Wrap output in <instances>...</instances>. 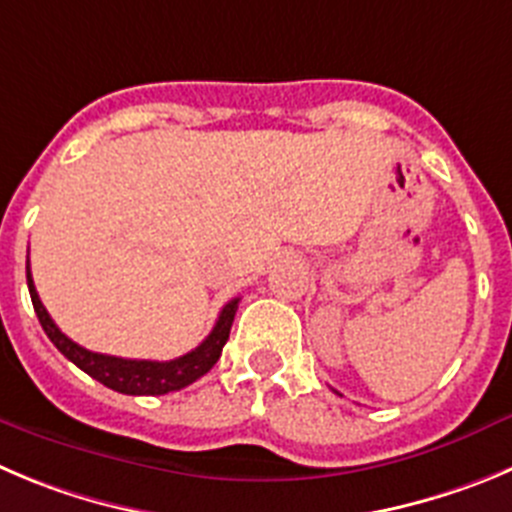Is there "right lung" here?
Returning a JSON list of instances; mask_svg holds the SVG:
<instances>
[{"label": "right lung", "mask_w": 512, "mask_h": 512, "mask_svg": "<svg viewBox=\"0 0 512 512\" xmlns=\"http://www.w3.org/2000/svg\"><path fill=\"white\" fill-rule=\"evenodd\" d=\"M27 288H30V298L32 305H35L37 318H40L42 331H45L47 338L55 343L57 351L68 358V361H73L78 369H83L85 374L93 376L95 381H100L103 386L118 391V394L131 396L169 394V391H179L184 389V386L194 384L197 379H202V376L217 364L219 356H222V348L229 338L234 313H237V305H240V298L229 300L222 308V313H219L212 333H209L194 351L184 353V356L179 358H171V361H136V358H118L88 351V348L70 341V338L55 326V321L50 318L45 305H42L40 295H37L35 280H32L30 272V260H27Z\"/></svg>", "instance_id": "add662e5"}]
</instances>
